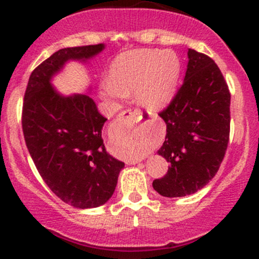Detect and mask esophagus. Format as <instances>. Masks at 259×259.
I'll list each match as a JSON object with an SVG mask.
<instances>
[{"label":"esophagus","instance_id":"1","mask_svg":"<svg viewBox=\"0 0 259 259\" xmlns=\"http://www.w3.org/2000/svg\"><path fill=\"white\" fill-rule=\"evenodd\" d=\"M130 118H135V119H142V113L140 109H136V108H133V109H126V111L121 112V114L119 115V118L118 119L119 120H125V119H130ZM141 162V159H133L130 160V164H136V163H140Z\"/></svg>","mask_w":259,"mask_h":259}]
</instances>
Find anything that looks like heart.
<instances>
[{"mask_svg":"<svg viewBox=\"0 0 259 259\" xmlns=\"http://www.w3.org/2000/svg\"><path fill=\"white\" fill-rule=\"evenodd\" d=\"M181 74L179 57L171 51L139 50L118 56L101 84V95L113 107L134 90L139 105L152 111L164 108L177 94Z\"/></svg>","mask_w":259,"mask_h":259,"instance_id":"b5f03b06","label":"heart"}]
</instances>
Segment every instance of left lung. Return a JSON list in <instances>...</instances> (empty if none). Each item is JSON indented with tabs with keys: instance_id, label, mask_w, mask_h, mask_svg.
<instances>
[{
	"instance_id": "1",
	"label": "left lung",
	"mask_w": 259,
	"mask_h": 259,
	"mask_svg": "<svg viewBox=\"0 0 259 259\" xmlns=\"http://www.w3.org/2000/svg\"><path fill=\"white\" fill-rule=\"evenodd\" d=\"M184 82L159 117L167 135L159 156L170 163L153 181L164 197H184L206 186L218 171L230 133V92L212 58L189 49Z\"/></svg>"
}]
</instances>
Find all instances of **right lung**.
Segmentation results:
<instances>
[{
  "label": "right lung",
  "mask_w": 259,
  "mask_h": 259,
  "mask_svg": "<svg viewBox=\"0 0 259 259\" xmlns=\"http://www.w3.org/2000/svg\"><path fill=\"white\" fill-rule=\"evenodd\" d=\"M105 45L67 47L35 68L23 103L26 147L46 185L70 206L85 209L112 197L124 163L106 151V118L88 95L64 96L53 88V76L70 61L88 62Z\"/></svg>",
  "instance_id": "obj_1"
}]
</instances>
